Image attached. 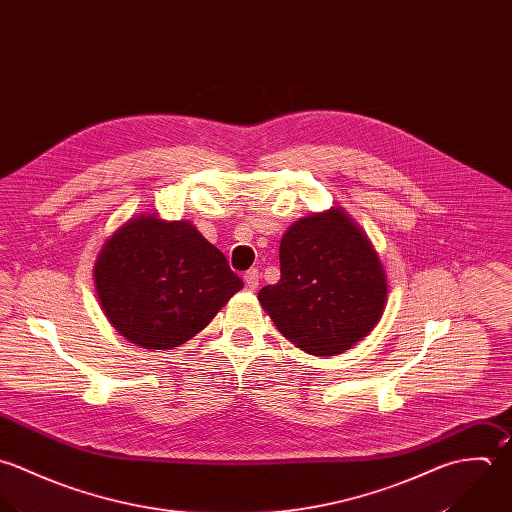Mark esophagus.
<instances>
[{
  "mask_svg": "<svg viewBox=\"0 0 512 512\" xmlns=\"http://www.w3.org/2000/svg\"><path fill=\"white\" fill-rule=\"evenodd\" d=\"M244 282H246V288L248 290H256L258 284H260V272L256 268H250L246 274H244Z\"/></svg>",
  "mask_w": 512,
  "mask_h": 512,
  "instance_id": "34e87169",
  "label": "esophagus"
}]
</instances>
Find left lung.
Wrapping results in <instances>:
<instances>
[{"label":"left lung","instance_id":"left-lung-1","mask_svg":"<svg viewBox=\"0 0 512 512\" xmlns=\"http://www.w3.org/2000/svg\"><path fill=\"white\" fill-rule=\"evenodd\" d=\"M280 280L258 300L286 340L336 355L379 322L387 284L367 236L340 208L294 222L280 242Z\"/></svg>","mask_w":512,"mask_h":512}]
</instances>
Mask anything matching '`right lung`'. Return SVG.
<instances>
[{
  "instance_id": "add662e5",
  "label": "right lung",
  "mask_w": 512,
  "mask_h": 512,
  "mask_svg": "<svg viewBox=\"0 0 512 512\" xmlns=\"http://www.w3.org/2000/svg\"><path fill=\"white\" fill-rule=\"evenodd\" d=\"M113 328L145 349H172L204 330L244 282L190 222L131 218L95 264Z\"/></svg>"
}]
</instances>
